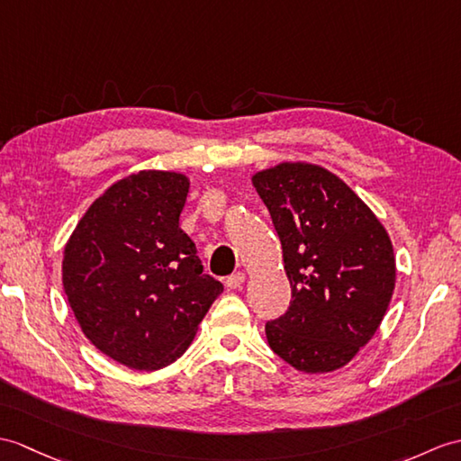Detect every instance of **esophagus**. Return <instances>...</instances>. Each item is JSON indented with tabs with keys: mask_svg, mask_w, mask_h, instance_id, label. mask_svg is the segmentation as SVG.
I'll list each match as a JSON object with an SVG mask.
<instances>
[{
	"mask_svg": "<svg viewBox=\"0 0 461 461\" xmlns=\"http://www.w3.org/2000/svg\"><path fill=\"white\" fill-rule=\"evenodd\" d=\"M243 283H245V273H241V271L233 273L231 276H228V281H226L228 288H231V291H238V288L243 286Z\"/></svg>",
	"mask_w": 461,
	"mask_h": 461,
	"instance_id": "1",
	"label": "esophagus"
}]
</instances>
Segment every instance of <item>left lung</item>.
<instances>
[{
	"mask_svg": "<svg viewBox=\"0 0 461 461\" xmlns=\"http://www.w3.org/2000/svg\"><path fill=\"white\" fill-rule=\"evenodd\" d=\"M251 180L279 233L293 288L286 312L265 326L267 341L298 371L344 367L389 308L397 279L389 233L324 167L281 163Z\"/></svg>",
	"mask_w": 461,
	"mask_h": 461,
	"instance_id": "left-lung-1",
	"label": "left lung"
}]
</instances>
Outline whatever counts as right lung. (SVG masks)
Here are the masks:
<instances>
[{
	"label": "right lung",
	"instance_id": "1",
	"mask_svg": "<svg viewBox=\"0 0 461 461\" xmlns=\"http://www.w3.org/2000/svg\"><path fill=\"white\" fill-rule=\"evenodd\" d=\"M188 188V176L168 170L117 180L64 248L62 286L84 336L131 369L176 361L223 291L178 226Z\"/></svg>",
	"mask_w": 461,
	"mask_h": 461
}]
</instances>
